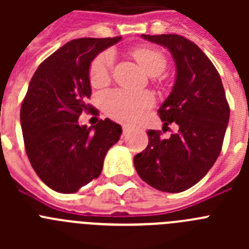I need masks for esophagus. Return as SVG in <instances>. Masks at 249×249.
<instances>
[{
	"label": "esophagus",
	"mask_w": 249,
	"mask_h": 249,
	"mask_svg": "<svg viewBox=\"0 0 249 249\" xmlns=\"http://www.w3.org/2000/svg\"><path fill=\"white\" fill-rule=\"evenodd\" d=\"M122 129H123V135H127V133L129 132V127L128 126H123Z\"/></svg>",
	"instance_id": "1"
}]
</instances>
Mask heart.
Masks as SVG:
<instances>
[{
	"instance_id": "obj_1",
	"label": "heart",
	"mask_w": 249,
	"mask_h": 249,
	"mask_svg": "<svg viewBox=\"0 0 249 249\" xmlns=\"http://www.w3.org/2000/svg\"><path fill=\"white\" fill-rule=\"evenodd\" d=\"M144 71L149 76H160L167 67V58L160 50L153 47H137L132 51ZM114 63L112 51H105L92 61L89 67V81L92 86L100 87L109 81ZM101 103L105 112L113 120L132 123L140 120L155 103L151 92L132 91L120 89L103 93Z\"/></svg>"
}]
</instances>
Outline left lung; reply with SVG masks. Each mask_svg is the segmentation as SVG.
Listing matches in <instances>:
<instances>
[{
  "instance_id": "left-lung-1",
  "label": "left lung",
  "mask_w": 249,
  "mask_h": 249,
  "mask_svg": "<svg viewBox=\"0 0 249 249\" xmlns=\"http://www.w3.org/2000/svg\"><path fill=\"white\" fill-rule=\"evenodd\" d=\"M142 37L168 48L175 59V85L158 114L164 127L175 122L179 129L169 138L149 129L148 146L133 163L138 176L156 190L183 192L201 181L218 158L230 106L218 71L196 43L179 35Z\"/></svg>"
}]
</instances>
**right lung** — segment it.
<instances>
[{
  "label": "right lung",
  "instance_id": "1",
  "mask_svg": "<svg viewBox=\"0 0 249 249\" xmlns=\"http://www.w3.org/2000/svg\"><path fill=\"white\" fill-rule=\"evenodd\" d=\"M121 37L72 39L43 61L21 106V127L31 166L42 182L59 193H74L102 172L106 153L122 133L106 118L80 126L82 112L93 109L89 66Z\"/></svg>",
  "mask_w": 249,
  "mask_h": 249
}]
</instances>
